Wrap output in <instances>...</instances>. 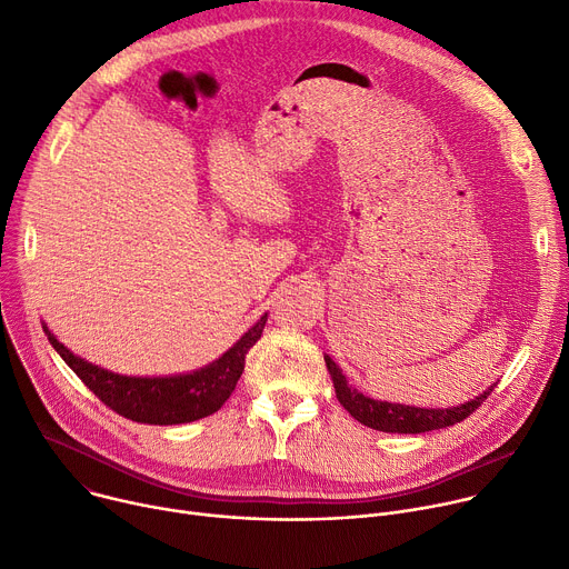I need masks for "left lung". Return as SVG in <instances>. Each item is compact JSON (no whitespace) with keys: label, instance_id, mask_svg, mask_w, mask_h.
<instances>
[{"label":"left lung","instance_id":"1","mask_svg":"<svg viewBox=\"0 0 569 569\" xmlns=\"http://www.w3.org/2000/svg\"><path fill=\"white\" fill-rule=\"evenodd\" d=\"M325 363H327V370H329L333 388H336V397L342 403V408L360 425L383 431V433H425V431L453 427L468 418L470 412H475L488 399V395L495 390V383H492L475 399L458 403V406H449V408H420V406H406V403H390V401L372 399L363 392H358L356 388H351L347 383V377L342 375L340 366L327 353H325Z\"/></svg>","mask_w":569,"mask_h":569}]
</instances>
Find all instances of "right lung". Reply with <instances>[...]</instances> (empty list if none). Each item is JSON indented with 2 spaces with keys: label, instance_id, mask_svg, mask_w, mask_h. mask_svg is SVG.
<instances>
[{
  "label": "right lung",
  "instance_id": "right-lung-1",
  "mask_svg": "<svg viewBox=\"0 0 569 569\" xmlns=\"http://www.w3.org/2000/svg\"><path fill=\"white\" fill-rule=\"evenodd\" d=\"M266 322L268 313L213 363L172 377H127L104 370L72 353L47 329V325H42V331L70 370L109 408L140 425L168 427L201 420L222 408L236 390L244 370V356L261 338Z\"/></svg>",
  "mask_w": 569,
  "mask_h": 569
}]
</instances>
